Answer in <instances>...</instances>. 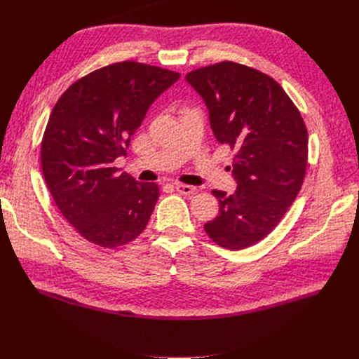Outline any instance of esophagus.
Here are the masks:
<instances>
[{"instance_id": "34e87169", "label": "esophagus", "mask_w": 359, "mask_h": 359, "mask_svg": "<svg viewBox=\"0 0 359 359\" xmlns=\"http://www.w3.org/2000/svg\"><path fill=\"white\" fill-rule=\"evenodd\" d=\"M175 189H177V191H178V193H181V194H194V193L198 191V189H196V187L187 186V184H177Z\"/></svg>"}]
</instances>
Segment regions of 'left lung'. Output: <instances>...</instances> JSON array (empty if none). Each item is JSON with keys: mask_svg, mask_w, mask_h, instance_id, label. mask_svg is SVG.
Wrapping results in <instances>:
<instances>
[{"mask_svg": "<svg viewBox=\"0 0 359 359\" xmlns=\"http://www.w3.org/2000/svg\"><path fill=\"white\" fill-rule=\"evenodd\" d=\"M186 79L205 100L217 140L236 149V189L212 190L219 215L203 226L217 245L236 252L264 240L295 201L307 170V127L281 85L253 67L222 61Z\"/></svg>", "mask_w": 359, "mask_h": 359, "instance_id": "1", "label": "left lung"}]
</instances>
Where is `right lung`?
<instances>
[{"label": "right lung", "mask_w": 359, "mask_h": 359, "mask_svg": "<svg viewBox=\"0 0 359 359\" xmlns=\"http://www.w3.org/2000/svg\"><path fill=\"white\" fill-rule=\"evenodd\" d=\"M180 73L136 61L88 73L64 91L41 139V170L50 196L86 241L103 248L144 232L158 199L154 182L119 173L130 137L148 107Z\"/></svg>", "instance_id": "obj_1"}]
</instances>
